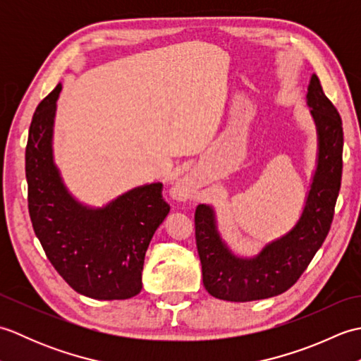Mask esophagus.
<instances>
[{
	"label": "esophagus",
	"mask_w": 361,
	"mask_h": 361,
	"mask_svg": "<svg viewBox=\"0 0 361 361\" xmlns=\"http://www.w3.org/2000/svg\"><path fill=\"white\" fill-rule=\"evenodd\" d=\"M176 195H178V198H181V200H186V198L190 197V194H192V188H190V183L189 180H183L178 183V186H176L175 189Z\"/></svg>",
	"instance_id": "esophagus-1"
}]
</instances>
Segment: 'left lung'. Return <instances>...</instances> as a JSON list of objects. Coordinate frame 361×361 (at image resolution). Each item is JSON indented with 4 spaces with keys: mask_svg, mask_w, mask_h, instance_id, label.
Masks as SVG:
<instances>
[{
    "mask_svg": "<svg viewBox=\"0 0 361 361\" xmlns=\"http://www.w3.org/2000/svg\"><path fill=\"white\" fill-rule=\"evenodd\" d=\"M305 97L317 127L318 152L310 189L295 226L268 242L257 255L242 257L221 239L212 206H197L195 240L203 286L214 298L247 302L283 293L326 240L341 186L343 124L317 74H312Z\"/></svg>",
    "mask_w": 361,
    "mask_h": 361,
    "instance_id": "obj_1",
    "label": "left lung"
}]
</instances>
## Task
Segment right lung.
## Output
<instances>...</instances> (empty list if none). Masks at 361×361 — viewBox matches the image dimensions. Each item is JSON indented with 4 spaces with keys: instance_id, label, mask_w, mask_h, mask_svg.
I'll use <instances>...</instances> for the list:
<instances>
[{
    "instance_id": "obj_1",
    "label": "right lung",
    "mask_w": 361,
    "mask_h": 361,
    "mask_svg": "<svg viewBox=\"0 0 361 361\" xmlns=\"http://www.w3.org/2000/svg\"><path fill=\"white\" fill-rule=\"evenodd\" d=\"M62 83L38 104L26 145L27 204L35 235L78 293L111 301L142 288L145 251L171 211L161 183L136 186L102 208L80 203L54 163V121Z\"/></svg>"
}]
</instances>
